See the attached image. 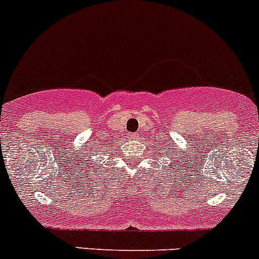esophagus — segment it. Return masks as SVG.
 <instances>
[{"mask_svg": "<svg viewBox=\"0 0 259 259\" xmlns=\"http://www.w3.org/2000/svg\"><path fill=\"white\" fill-rule=\"evenodd\" d=\"M130 137H131V140H137V138H138V133H131Z\"/></svg>", "mask_w": 259, "mask_h": 259, "instance_id": "34e87169", "label": "esophagus"}]
</instances>
